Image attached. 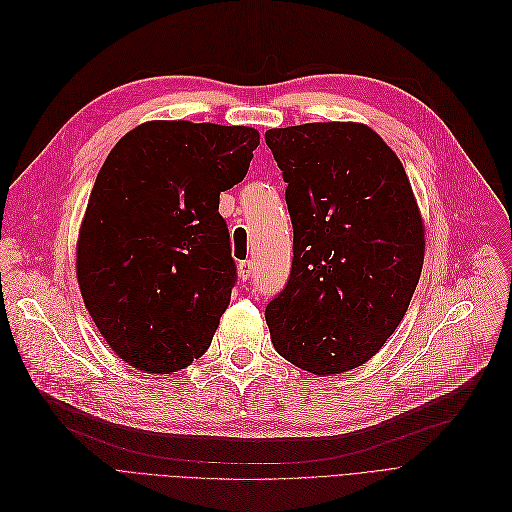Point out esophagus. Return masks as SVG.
Wrapping results in <instances>:
<instances>
[{"label": "esophagus", "mask_w": 512, "mask_h": 512, "mask_svg": "<svg viewBox=\"0 0 512 512\" xmlns=\"http://www.w3.org/2000/svg\"><path fill=\"white\" fill-rule=\"evenodd\" d=\"M252 275H254V262L252 260L239 262V277H241V281H250Z\"/></svg>", "instance_id": "1"}]
</instances>
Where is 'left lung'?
<instances>
[{"instance_id":"left-lung-1","label":"left lung","mask_w":512,"mask_h":512,"mask_svg":"<svg viewBox=\"0 0 512 512\" xmlns=\"http://www.w3.org/2000/svg\"><path fill=\"white\" fill-rule=\"evenodd\" d=\"M287 183L294 260L266 304L275 350L314 375L373 358L415 294L425 229L398 156L367 125L264 133Z\"/></svg>"}]
</instances>
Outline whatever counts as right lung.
I'll return each mask as SVG.
<instances>
[{
    "instance_id": "obj_1",
    "label": "right lung",
    "mask_w": 512,
    "mask_h": 512,
    "mask_svg": "<svg viewBox=\"0 0 512 512\" xmlns=\"http://www.w3.org/2000/svg\"><path fill=\"white\" fill-rule=\"evenodd\" d=\"M250 127L152 120L108 154L77 243V277L108 346L168 375L200 358L237 281L218 196L248 175Z\"/></svg>"
}]
</instances>
